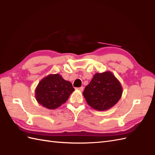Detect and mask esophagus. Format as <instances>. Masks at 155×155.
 <instances>
[{
    "label": "esophagus",
    "mask_w": 155,
    "mask_h": 155,
    "mask_svg": "<svg viewBox=\"0 0 155 155\" xmlns=\"http://www.w3.org/2000/svg\"><path fill=\"white\" fill-rule=\"evenodd\" d=\"M76 90H78V91H79L82 92V91H83V90H84V87H83V86H81V87H79V88H76Z\"/></svg>",
    "instance_id": "esophagus-1"
}]
</instances>
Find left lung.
I'll use <instances>...</instances> for the list:
<instances>
[{
    "label": "left lung",
    "instance_id": "obj_1",
    "mask_svg": "<svg viewBox=\"0 0 155 155\" xmlns=\"http://www.w3.org/2000/svg\"><path fill=\"white\" fill-rule=\"evenodd\" d=\"M123 88L120 82L110 71L96 73L86 86L83 96L88 105L98 111L112 107L121 98Z\"/></svg>",
    "mask_w": 155,
    "mask_h": 155
}]
</instances>
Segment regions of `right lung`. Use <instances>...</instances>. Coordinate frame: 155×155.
<instances>
[{
  "label": "right lung",
  "instance_id": "obj_1",
  "mask_svg": "<svg viewBox=\"0 0 155 155\" xmlns=\"http://www.w3.org/2000/svg\"><path fill=\"white\" fill-rule=\"evenodd\" d=\"M74 91L69 81L59 74H51L39 81L35 91V98L42 106L54 110L65 102Z\"/></svg>",
  "mask_w": 155,
  "mask_h": 155
}]
</instances>
